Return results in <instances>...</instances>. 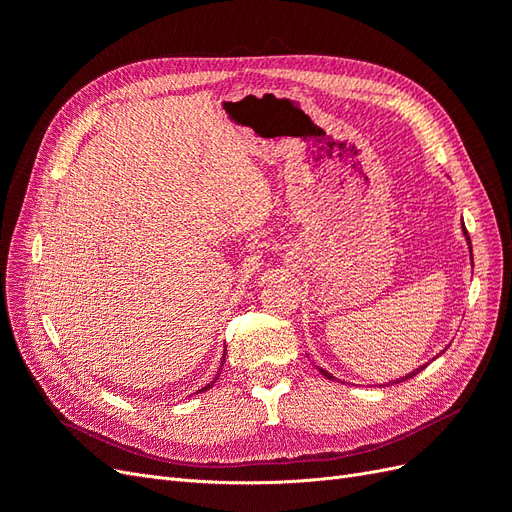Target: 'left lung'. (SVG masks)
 <instances>
[{
  "label": "left lung",
  "mask_w": 512,
  "mask_h": 512,
  "mask_svg": "<svg viewBox=\"0 0 512 512\" xmlns=\"http://www.w3.org/2000/svg\"><path fill=\"white\" fill-rule=\"evenodd\" d=\"M461 230H463V237H466V241H468V250H470V260H472V243H470V237H468V230H466V226H463L461 224ZM472 267H474V262H472ZM429 363H425V365H421V367H416V369H412L410 371V374H406V376H401V378H397V380H393V382H404V380H410V378H414L416 374H418V371H423L425 367H427ZM318 367V365H316ZM318 371H320V374L324 376V378H329V380H339V378H335L333 374H329V371L327 369H322V367H318ZM391 382V384H393ZM378 386H384V384H378ZM386 386H389V382H386Z\"/></svg>",
  "instance_id": "8db88e82"
}]
</instances>
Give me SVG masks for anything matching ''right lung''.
<instances>
[{"mask_svg":"<svg viewBox=\"0 0 512 512\" xmlns=\"http://www.w3.org/2000/svg\"><path fill=\"white\" fill-rule=\"evenodd\" d=\"M224 361H226V352H224V356H222V365H224ZM218 378H220V374H218V376H215V378H213V380H211V382H209L207 386H203V389H198V391H200V393H203V391L211 389V386H213V382H215V380H218Z\"/></svg>","mask_w":512,"mask_h":512,"instance_id":"1","label":"right lung"}]
</instances>
